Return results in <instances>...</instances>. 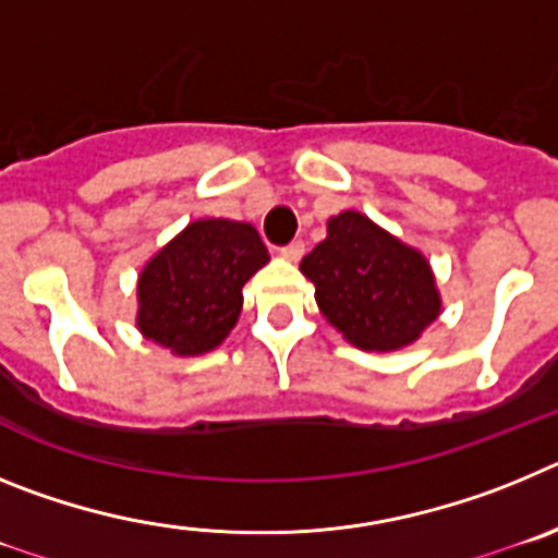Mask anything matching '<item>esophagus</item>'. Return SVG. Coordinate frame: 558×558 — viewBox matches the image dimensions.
Returning a JSON list of instances; mask_svg holds the SVG:
<instances>
[{
	"label": "esophagus",
	"instance_id": "esophagus-1",
	"mask_svg": "<svg viewBox=\"0 0 558 558\" xmlns=\"http://www.w3.org/2000/svg\"><path fill=\"white\" fill-rule=\"evenodd\" d=\"M279 254L284 256V259H299V256L304 254V243L302 240H293V243H288V245H282V248H279Z\"/></svg>",
	"mask_w": 558,
	"mask_h": 558
}]
</instances>
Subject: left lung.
Wrapping results in <instances>:
<instances>
[{
  "label": "left lung",
  "mask_w": 558,
  "mask_h": 558,
  "mask_svg": "<svg viewBox=\"0 0 558 558\" xmlns=\"http://www.w3.org/2000/svg\"><path fill=\"white\" fill-rule=\"evenodd\" d=\"M327 240L302 259L315 302L343 338L368 352H393L436 322L430 265L360 211L329 220Z\"/></svg>",
  "instance_id": "1"
}]
</instances>
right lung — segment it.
<instances>
[{
  "mask_svg": "<svg viewBox=\"0 0 558 558\" xmlns=\"http://www.w3.org/2000/svg\"><path fill=\"white\" fill-rule=\"evenodd\" d=\"M268 263L254 226L195 220L140 276L142 335L175 354L215 349L240 318L243 284Z\"/></svg>",
  "mask_w": 558,
  "mask_h": 558,
  "instance_id": "right-lung-1",
  "label": "right lung"
}]
</instances>
